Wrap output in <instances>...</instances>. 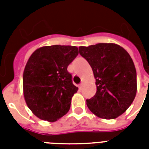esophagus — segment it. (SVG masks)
Instances as JSON below:
<instances>
[{
    "mask_svg": "<svg viewBox=\"0 0 149 149\" xmlns=\"http://www.w3.org/2000/svg\"><path fill=\"white\" fill-rule=\"evenodd\" d=\"M83 86H84V83H81V84H79V90H81L82 87H83Z\"/></svg>",
    "mask_w": 149,
    "mask_h": 149,
    "instance_id": "34e87169",
    "label": "esophagus"
}]
</instances>
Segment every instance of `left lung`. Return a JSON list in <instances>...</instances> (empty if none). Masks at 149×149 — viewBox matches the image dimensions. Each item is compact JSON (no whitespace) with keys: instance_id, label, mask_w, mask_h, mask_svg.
Returning <instances> with one entry per match:
<instances>
[{"instance_id":"8db88e82","label":"left lung","mask_w":149,"mask_h":149,"mask_svg":"<svg viewBox=\"0 0 149 149\" xmlns=\"http://www.w3.org/2000/svg\"><path fill=\"white\" fill-rule=\"evenodd\" d=\"M79 54L91 65L97 92L86 100L90 111L103 119H114L131 106L137 93V74L132 57L114 43L79 46Z\"/></svg>"}]
</instances>
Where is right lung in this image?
<instances>
[{
    "instance_id": "right-lung-1",
    "label": "right lung",
    "mask_w": 149,
    "mask_h": 149,
    "mask_svg": "<svg viewBox=\"0 0 149 149\" xmlns=\"http://www.w3.org/2000/svg\"><path fill=\"white\" fill-rule=\"evenodd\" d=\"M79 53L71 45L38 48L31 54L23 72V93L27 106L42 120L55 122L67 113L78 91L68 65Z\"/></svg>"
}]
</instances>
